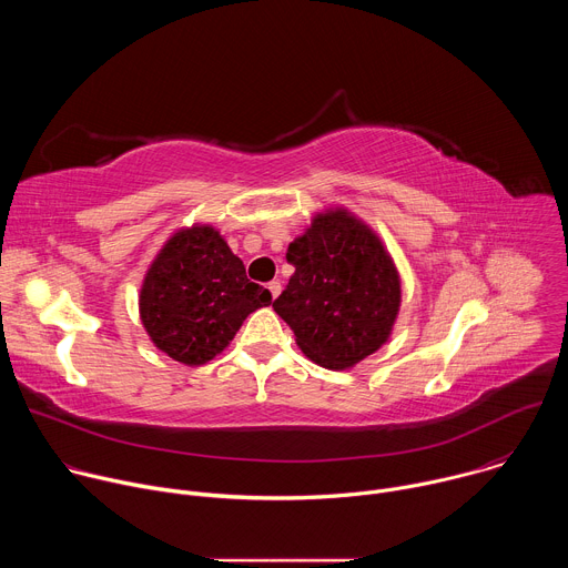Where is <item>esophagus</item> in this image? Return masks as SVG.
Returning a JSON list of instances; mask_svg holds the SVG:
<instances>
[{"label": "esophagus", "instance_id": "1", "mask_svg": "<svg viewBox=\"0 0 568 568\" xmlns=\"http://www.w3.org/2000/svg\"><path fill=\"white\" fill-rule=\"evenodd\" d=\"M267 290H270L272 298H276V296L281 294V283H278V281H272V283H267Z\"/></svg>", "mask_w": 568, "mask_h": 568}]
</instances>
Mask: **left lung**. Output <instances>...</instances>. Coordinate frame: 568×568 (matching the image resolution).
Segmentation results:
<instances>
[{
	"label": "left lung",
	"instance_id": "1",
	"mask_svg": "<svg viewBox=\"0 0 568 568\" xmlns=\"http://www.w3.org/2000/svg\"><path fill=\"white\" fill-rule=\"evenodd\" d=\"M287 263L294 274L274 310L312 362L348 368L388 339L399 278L366 224L346 211L321 213L287 247Z\"/></svg>",
	"mask_w": 568,
	"mask_h": 568
}]
</instances>
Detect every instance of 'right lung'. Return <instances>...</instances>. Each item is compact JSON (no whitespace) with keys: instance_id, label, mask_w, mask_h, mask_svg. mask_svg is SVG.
I'll return each instance as SVG.
<instances>
[{"instance_id":"1","label":"right lung","mask_w":568,"mask_h":568,"mask_svg":"<svg viewBox=\"0 0 568 568\" xmlns=\"http://www.w3.org/2000/svg\"><path fill=\"white\" fill-rule=\"evenodd\" d=\"M272 303L211 226L175 233L141 287V321L159 351L197 366L213 359L254 310Z\"/></svg>"}]
</instances>
